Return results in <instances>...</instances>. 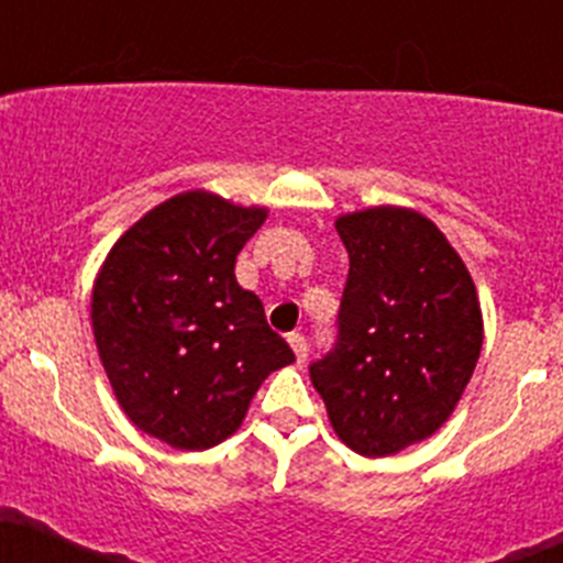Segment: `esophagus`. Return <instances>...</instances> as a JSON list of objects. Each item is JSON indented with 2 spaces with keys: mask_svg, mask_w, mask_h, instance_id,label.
Segmentation results:
<instances>
[{
  "mask_svg": "<svg viewBox=\"0 0 563 563\" xmlns=\"http://www.w3.org/2000/svg\"><path fill=\"white\" fill-rule=\"evenodd\" d=\"M287 342H290L292 353H296V362H298V365H301V362H307V356H309L307 340H303L301 334H290V336H287Z\"/></svg>",
  "mask_w": 563,
  "mask_h": 563,
  "instance_id": "obj_1",
  "label": "esophagus"
}]
</instances>
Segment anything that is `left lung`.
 Wrapping results in <instances>:
<instances>
[{"instance_id":"left-lung-1","label":"left lung","mask_w":563,"mask_h":563,"mask_svg":"<svg viewBox=\"0 0 563 563\" xmlns=\"http://www.w3.org/2000/svg\"><path fill=\"white\" fill-rule=\"evenodd\" d=\"M336 234L351 260L336 342L309 376L351 451L393 456L456 409L484 345L478 292L420 212H351L336 218Z\"/></svg>"}]
</instances>
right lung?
I'll use <instances>...</instances> for the list:
<instances>
[{
    "mask_svg": "<svg viewBox=\"0 0 563 563\" xmlns=\"http://www.w3.org/2000/svg\"><path fill=\"white\" fill-rule=\"evenodd\" d=\"M265 218V207L179 192L126 229L96 276L90 320L112 393L165 445L207 451L232 437L260 384L296 362L234 278Z\"/></svg>",
    "mask_w": 563,
    "mask_h": 563,
    "instance_id": "right-lung-1",
    "label": "right lung"
}]
</instances>
